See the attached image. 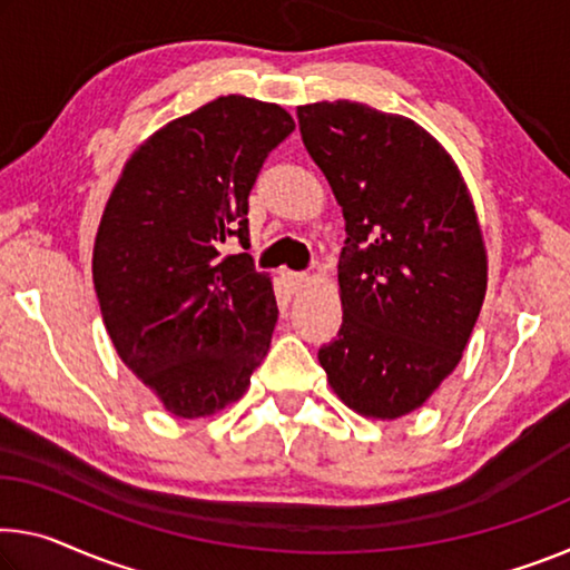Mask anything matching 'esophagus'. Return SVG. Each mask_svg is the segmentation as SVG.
I'll return each mask as SVG.
<instances>
[{"label": "esophagus", "mask_w": 570, "mask_h": 570, "mask_svg": "<svg viewBox=\"0 0 570 570\" xmlns=\"http://www.w3.org/2000/svg\"><path fill=\"white\" fill-rule=\"evenodd\" d=\"M285 279H287V285H291V291H301V287L308 283V275H303V273H285Z\"/></svg>", "instance_id": "34e87169"}]
</instances>
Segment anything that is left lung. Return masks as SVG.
<instances>
[{"label":"left lung","mask_w":570,"mask_h":570,"mask_svg":"<svg viewBox=\"0 0 570 570\" xmlns=\"http://www.w3.org/2000/svg\"><path fill=\"white\" fill-rule=\"evenodd\" d=\"M305 150L346 218L344 321L321 346L354 413L397 420L456 370L487 295V247L466 180L417 121L358 101L297 107Z\"/></svg>","instance_id":"1"}]
</instances>
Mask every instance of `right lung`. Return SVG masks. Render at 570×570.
<instances>
[{
	"label": "right lung",
	"mask_w": 570,
	"mask_h": 570,
	"mask_svg": "<svg viewBox=\"0 0 570 570\" xmlns=\"http://www.w3.org/2000/svg\"><path fill=\"white\" fill-rule=\"evenodd\" d=\"M295 129L283 107L218 96L168 121L125 163L94 242V287L121 362L175 417L249 390L269 348L273 277L247 252L249 190Z\"/></svg>",
	"instance_id": "obj_1"
}]
</instances>
